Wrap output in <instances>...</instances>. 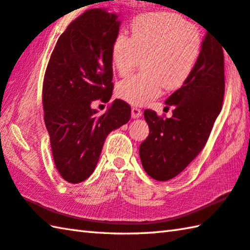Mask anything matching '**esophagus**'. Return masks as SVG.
I'll return each mask as SVG.
<instances>
[{
    "label": "esophagus",
    "mask_w": 250,
    "mask_h": 250,
    "mask_svg": "<svg viewBox=\"0 0 250 250\" xmlns=\"http://www.w3.org/2000/svg\"><path fill=\"white\" fill-rule=\"evenodd\" d=\"M142 116V111L141 108H138L136 106H133L132 107V117L133 118H138Z\"/></svg>",
    "instance_id": "1"
}]
</instances>
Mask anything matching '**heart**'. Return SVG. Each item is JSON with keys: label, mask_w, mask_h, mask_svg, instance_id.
<instances>
[{"label": "heart", "mask_w": 250, "mask_h": 250, "mask_svg": "<svg viewBox=\"0 0 250 250\" xmlns=\"http://www.w3.org/2000/svg\"><path fill=\"white\" fill-rule=\"evenodd\" d=\"M204 43L198 25L171 13H151L130 25V37L118 34L111 48L113 69L125 76L139 58L143 73L123 79L116 85L118 98L143 105L159 96L163 87H181L198 64Z\"/></svg>", "instance_id": "1"}]
</instances>
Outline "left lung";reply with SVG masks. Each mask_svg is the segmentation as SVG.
<instances>
[{
  "mask_svg": "<svg viewBox=\"0 0 250 250\" xmlns=\"http://www.w3.org/2000/svg\"><path fill=\"white\" fill-rule=\"evenodd\" d=\"M223 47L208 32L194 71L166 100L172 116L145 109L149 135L139 146L143 167L151 178L167 181L178 176L198 156L222 109L225 92Z\"/></svg>",
  "mask_w": 250,
  "mask_h": 250,
  "instance_id": "obj_1",
  "label": "left lung"
}]
</instances>
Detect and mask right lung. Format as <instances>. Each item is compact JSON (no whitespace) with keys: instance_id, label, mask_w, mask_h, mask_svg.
Segmentation results:
<instances>
[{"instance_id":"right-lung-1","label":"right lung","mask_w":250,"mask_h":250,"mask_svg":"<svg viewBox=\"0 0 250 250\" xmlns=\"http://www.w3.org/2000/svg\"><path fill=\"white\" fill-rule=\"evenodd\" d=\"M120 24L113 13L85 11L60 35L47 65L43 118L56 169L70 183L91 176L105 138L130 118L132 109L123 100L102 115L91 108L93 101L107 103L112 96L111 48Z\"/></svg>"}]
</instances>
